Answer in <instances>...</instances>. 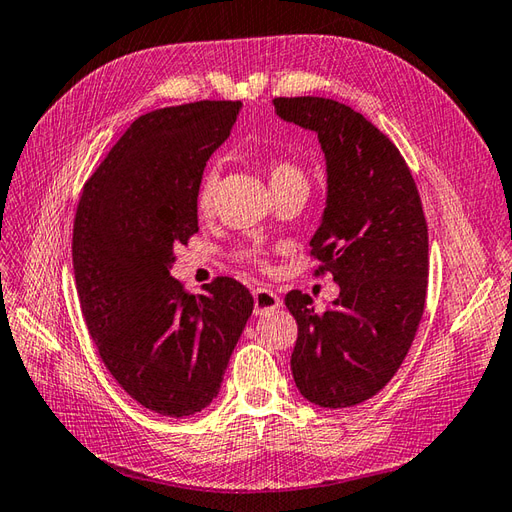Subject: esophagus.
Listing matches in <instances>:
<instances>
[{"label": "esophagus", "mask_w": 512, "mask_h": 512, "mask_svg": "<svg viewBox=\"0 0 512 512\" xmlns=\"http://www.w3.org/2000/svg\"><path fill=\"white\" fill-rule=\"evenodd\" d=\"M280 304H282V300L271 289H265V287L254 289V313L256 315L276 311V309H280Z\"/></svg>", "instance_id": "obj_1"}]
</instances>
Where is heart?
<instances>
[{"label":"heart","instance_id":"b5f03b06","mask_svg":"<svg viewBox=\"0 0 512 512\" xmlns=\"http://www.w3.org/2000/svg\"><path fill=\"white\" fill-rule=\"evenodd\" d=\"M269 188L271 192H282L291 188H304L309 190V177H306L304 170L293 164V162H276L269 168ZM214 190H217V173L208 170L201 179V186L197 192V208L201 212H210L212 201H214Z\"/></svg>","mask_w":512,"mask_h":512}]
</instances>
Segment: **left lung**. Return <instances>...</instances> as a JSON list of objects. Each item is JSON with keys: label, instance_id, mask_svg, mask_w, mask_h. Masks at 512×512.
<instances>
[{"label": "left lung", "instance_id": "obj_1", "mask_svg": "<svg viewBox=\"0 0 512 512\" xmlns=\"http://www.w3.org/2000/svg\"><path fill=\"white\" fill-rule=\"evenodd\" d=\"M285 122L317 135L326 160V208L311 254L339 298L315 311L289 291L298 322L293 381L306 401L350 407L388 383L410 350L425 309L427 223L399 149L372 122L331 98H276Z\"/></svg>", "mask_w": 512, "mask_h": 512}]
</instances>
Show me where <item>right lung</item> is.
Masks as SVG:
<instances>
[{
    "instance_id": "add662e5",
    "label": "right lung",
    "mask_w": 512,
    "mask_h": 512,
    "mask_svg": "<svg viewBox=\"0 0 512 512\" xmlns=\"http://www.w3.org/2000/svg\"><path fill=\"white\" fill-rule=\"evenodd\" d=\"M241 102L201 100L135 120L85 184L72 238L87 331L120 388L146 410L190 416L221 390L254 298L234 278L190 295L170 276L199 232L197 192Z\"/></svg>"
}]
</instances>
